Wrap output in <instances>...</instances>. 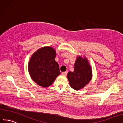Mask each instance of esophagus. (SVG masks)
<instances>
[{
  "mask_svg": "<svg viewBox=\"0 0 123 123\" xmlns=\"http://www.w3.org/2000/svg\"><path fill=\"white\" fill-rule=\"evenodd\" d=\"M67 73H68V72H62V75H63V76H66V75H67Z\"/></svg>",
  "mask_w": 123,
  "mask_h": 123,
  "instance_id": "34e87169",
  "label": "esophagus"
}]
</instances>
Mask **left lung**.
<instances>
[{"mask_svg":"<svg viewBox=\"0 0 123 123\" xmlns=\"http://www.w3.org/2000/svg\"><path fill=\"white\" fill-rule=\"evenodd\" d=\"M92 77V68L87 59L78 56L75 61L74 71L68 74L70 86L75 90H80L89 83Z\"/></svg>","mask_w":123,"mask_h":123,"instance_id":"8db88e82","label":"left lung"}]
</instances>
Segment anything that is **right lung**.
I'll list each match as a JSON object with an SVG mask.
<instances>
[{"instance_id": "1", "label": "right lung", "mask_w": 123, "mask_h": 123, "mask_svg": "<svg viewBox=\"0 0 123 123\" xmlns=\"http://www.w3.org/2000/svg\"><path fill=\"white\" fill-rule=\"evenodd\" d=\"M55 57L56 51L48 46L40 48L31 56L28 63L29 73L33 81L40 86H49L60 74Z\"/></svg>"}]
</instances>
